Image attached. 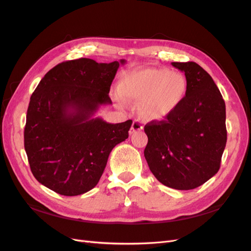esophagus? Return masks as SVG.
Wrapping results in <instances>:
<instances>
[{
  "label": "esophagus",
  "mask_w": 251,
  "mask_h": 251,
  "mask_svg": "<svg viewBox=\"0 0 251 251\" xmlns=\"http://www.w3.org/2000/svg\"><path fill=\"white\" fill-rule=\"evenodd\" d=\"M142 128H143V126H142V124L140 123V120L136 119V120L133 121V125H132V126H131V130H130V134H134V133H136V132H138V131L142 130Z\"/></svg>",
  "instance_id": "esophagus-1"
}]
</instances>
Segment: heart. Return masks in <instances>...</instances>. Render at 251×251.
Masks as SVG:
<instances>
[{
  "instance_id": "1",
  "label": "heart",
  "mask_w": 251,
  "mask_h": 251,
  "mask_svg": "<svg viewBox=\"0 0 251 251\" xmlns=\"http://www.w3.org/2000/svg\"><path fill=\"white\" fill-rule=\"evenodd\" d=\"M119 93L128 100L145 101L144 112L150 118L168 116L184 100L187 92L185 77L168 69L133 70L125 73L118 82Z\"/></svg>"
}]
</instances>
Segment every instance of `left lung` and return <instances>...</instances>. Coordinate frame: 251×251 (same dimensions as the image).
I'll return each mask as SVG.
<instances>
[{
    "label": "left lung",
    "instance_id": "8db88e82",
    "mask_svg": "<svg viewBox=\"0 0 251 251\" xmlns=\"http://www.w3.org/2000/svg\"><path fill=\"white\" fill-rule=\"evenodd\" d=\"M184 72L187 92L165 120L144 126V157L159 182L179 191L202 185L218 173L226 146L225 102L210 75L194 62L172 63Z\"/></svg>",
    "mask_w": 251,
    "mask_h": 251
}]
</instances>
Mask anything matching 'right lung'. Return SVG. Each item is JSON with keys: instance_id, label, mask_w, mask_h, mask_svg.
Here are the masks:
<instances>
[{"instance_id": "add662e5", "label": "right lung", "mask_w": 251, "mask_h": 251, "mask_svg": "<svg viewBox=\"0 0 251 251\" xmlns=\"http://www.w3.org/2000/svg\"><path fill=\"white\" fill-rule=\"evenodd\" d=\"M90 58L56 65L30 97L24 146L35 179L63 196L91 191L100 181L111 151L128 137L132 120L108 124L94 117L111 104L110 87L119 65Z\"/></svg>"}]
</instances>
